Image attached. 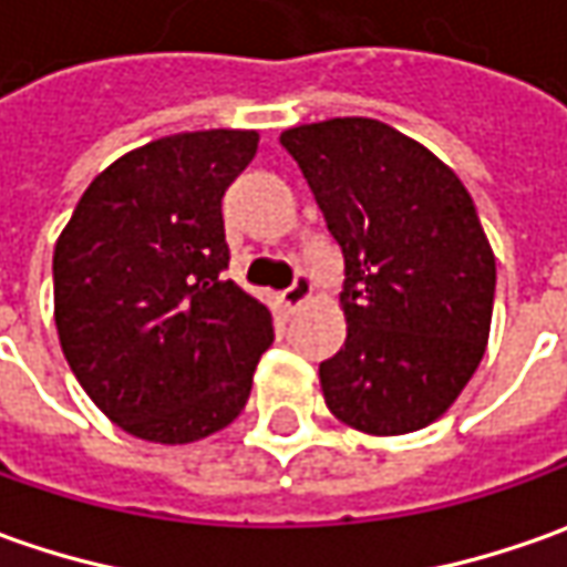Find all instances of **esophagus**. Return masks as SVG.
Segmentation results:
<instances>
[{
  "mask_svg": "<svg viewBox=\"0 0 567 567\" xmlns=\"http://www.w3.org/2000/svg\"><path fill=\"white\" fill-rule=\"evenodd\" d=\"M310 291H313V282H310V276L307 272H298L295 276V282L288 285L282 291V301L288 310H298L307 298H310Z\"/></svg>",
  "mask_w": 567,
  "mask_h": 567,
  "instance_id": "esophagus-1",
  "label": "esophagus"
}]
</instances>
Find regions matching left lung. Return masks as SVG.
<instances>
[{
    "label": "left lung",
    "instance_id": "obj_1",
    "mask_svg": "<svg viewBox=\"0 0 567 567\" xmlns=\"http://www.w3.org/2000/svg\"><path fill=\"white\" fill-rule=\"evenodd\" d=\"M279 141L344 257L348 339L320 363L322 399L363 433H414L449 411L486 351L496 257L477 206L442 159L377 118Z\"/></svg>",
    "mask_w": 567,
    "mask_h": 567
}]
</instances>
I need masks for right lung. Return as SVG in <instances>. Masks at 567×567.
I'll return each mask as SVG.
<instances>
[{
    "instance_id": "1",
    "label": "right lung",
    "mask_w": 567,
    "mask_h": 567,
    "mask_svg": "<svg viewBox=\"0 0 567 567\" xmlns=\"http://www.w3.org/2000/svg\"><path fill=\"white\" fill-rule=\"evenodd\" d=\"M257 131L131 150L84 190L52 254L55 329L93 404L131 436L204 440L245 411L272 313L225 279L223 197Z\"/></svg>"
}]
</instances>
